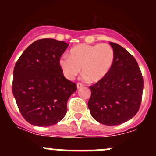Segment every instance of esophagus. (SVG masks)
I'll list each match as a JSON object with an SVG mask.
<instances>
[{"label":"esophagus","mask_w":156,"mask_h":156,"mask_svg":"<svg viewBox=\"0 0 156 156\" xmlns=\"http://www.w3.org/2000/svg\"><path fill=\"white\" fill-rule=\"evenodd\" d=\"M82 87H83V84H81V83H78V84H77V88H78V89H80V88Z\"/></svg>","instance_id":"obj_1"}]
</instances>
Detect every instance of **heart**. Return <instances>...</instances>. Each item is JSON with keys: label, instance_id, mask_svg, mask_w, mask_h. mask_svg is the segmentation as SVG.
Instances as JSON below:
<instances>
[{"label": "heart", "instance_id": "b5f03b06", "mask_svg": "<svg viewBox=\"0 0 156 156\" xmlns=\"http://www.w3.org/2000/svg\"><path fill=\"white\" fill-rule=\"evenodd\" d=\"M114 59V50L108 44H81L71 49L69 56H61L59 64L63 75L69 80L73 79L81 68L85 79L97 82L107 75Z\"/></svg>", "mask_w": 156, "mask_h": 156}]
</instances>
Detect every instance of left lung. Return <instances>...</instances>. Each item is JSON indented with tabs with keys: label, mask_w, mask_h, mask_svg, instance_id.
<instances>
[{
	"label": "left lung",
	"mask_w": 156,
	"mask_h": 156,
	"mask_svg": "<svg viewBox=\"0 0 156 156\" xmlns=\"http://www.w3.org/2000/svg\"><path fill=\"white\" fill-rule=\"evenodd\" d=\"M115 52L111 70L90 86L88 108L103 125L114 126L131 119L139 110L144 90L142 73L135 58L119 44L109 42Z\"/></svg>",
	"instance_id": "left-lung-1"
}]
</instances>
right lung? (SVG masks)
I'll return each instance as SVG.
<instances>
[{
  "label": "right lung",
  "mask_w": 156,
  "mask_h": 156,
  "mask_svg": "<svg viewBox=\"0 0 156 156\" xmlns=\"http://www.w3.org/2000/svg\"><path fill=\"white\" fill-rule=\"evenodd\" d=\"M69 44L52 38L29 45L16 63L12 94L23 117L31 125L48 127L60 122L76 84L64 77L59 64Z\"/></svg>",
  "instance_id": "1"
}]
</instances>
